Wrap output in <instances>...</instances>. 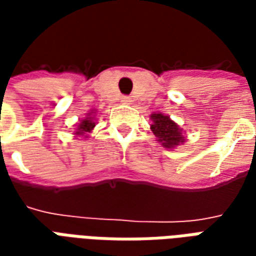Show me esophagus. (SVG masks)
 I'll return each mask as SVG.
<instances>
[{
  "label": "esophagus",
  "instance_id": "34e87169",
  "mask_svg": "<svg viewBox=\"0 0 256 256\" xmlns=\"http://www.w3.org/2000/svg\"><path fill=\"white\" fill-rule=\"evenodd\" d=\"M120 101H122L123 104H132L133 102V100H132V97H128V96H123L122 98H120Z\"/></svg>",
  "mask_w": 256,
  "mask_h": 256
}]
</instances>
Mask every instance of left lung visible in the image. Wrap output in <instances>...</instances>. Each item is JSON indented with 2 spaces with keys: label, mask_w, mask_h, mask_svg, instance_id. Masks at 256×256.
<instances>
[{
  "label": "left lung",
  "mask_w": 256,
  "mask_h": 256,
  "mask_svg": "<svg viewBox=\"0 0 256 256\" xmlns=\"http://www.w3.org/2000/svg\"><path fill=\"white\" fill-rule=\"evenodd\" d=\"M150 120H152V124H150L152 133L155 134L158 141L164 148L172 150L185 142L182 130L180 128L177 123L170 119V116L163 115V114H152Z\"/></svg>",
  "instance_id": "1"
}]
</instances>
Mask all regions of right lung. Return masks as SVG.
I'll use <instances>...</instances> for the list:
<instances>
[{"label": "right lung", "instance_id": "add662e5", "mask_svg": "<svg viewBox=\"0 0 256 256\" xmlns=\"http://www.w3.org/2000/svg\"><path fill=\"white\" fill-rule=\"evenodd\" d=\"M94 112L92 111L88 114V116L82 119L80 122L78 123V128H76V132H75V136H84V137H88L86 134L90 133L93 128H94L96 123H94V115H93Z\"/></svg>", "mask_w": 256, "mask_h": 256}]
</instances>
